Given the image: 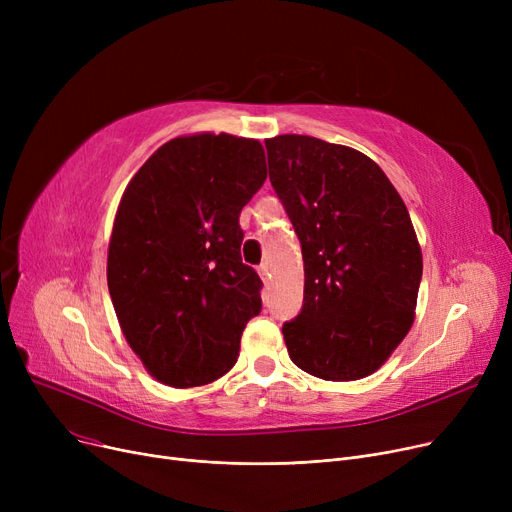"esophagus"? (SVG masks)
Segmentation results:
<instances>
[{"mask_svg": "<svg viewBox=\"0 0 512 512\" xmlns=\"http://www.w3.org/2000/svg\"><path fill=\"white\" fill-rule=\"evenodd\" d=\"M259 276H261V280L267 284V282H270V278H272V274H270V265H267V263H261L259 265Z\"/></svg>", "mask_w": 512, "mask_h": 512, "instance_id": "obj_1", "label": "esophagus"}]
</instances>
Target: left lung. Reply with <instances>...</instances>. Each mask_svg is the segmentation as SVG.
<instances>
[{
  "label": "left lung",
  "instance_id": "left-lung-1",
  "mask_svg": "<svg viewBox=\"0 0 512 512\" xmlns=\"http://www.w3.org/2000/svg\"><path fill=\"white\" fill-rule=\"evenodd\" d=\"M265 149L305 261L303 309L282 326L288 355L321 380L367 378L415 321L423 257L407 205L353 147L280 134Z\"/></svg>",
  "mask_w": 512,
  "mask_h": 512
}]
</instances>
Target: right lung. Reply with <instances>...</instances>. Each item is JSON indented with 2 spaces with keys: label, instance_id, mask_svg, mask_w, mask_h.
<instances>
[{
  "label": "right lung",
  "instance_id": "add662e5",
  "mask_svg": "<svg viewBox=\"0 0 512 512\" xmlns=\"http://www.w3.org/2000/svg\"><path fill=\"white\" fill-rule=\"evenodd\" d=\"M267 178L259 141L184 134L132 176L107 247V288L143 367L172 388L228 373L261 280L240 259V209Z\"/></svg>",
  "mask_w": 512,
  "mask_h": 512
}]
</instances>
